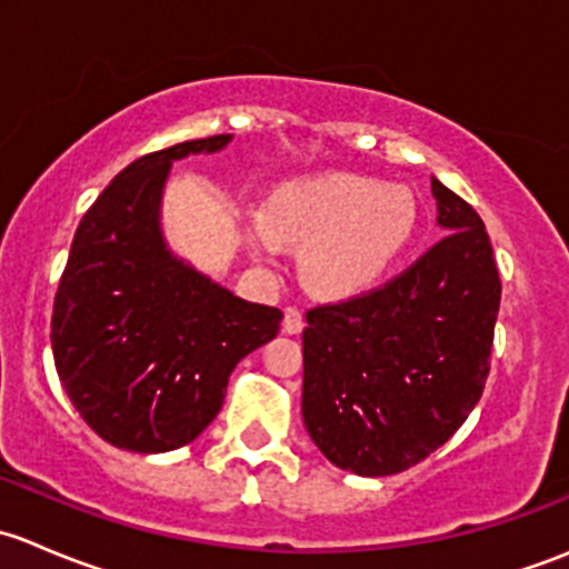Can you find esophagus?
<instances>
[{"label":"esophagus","mask_w":569,"mask_h":569,"mask_svg":"<svg viewBox=\"0 0 569 569\" xmlns=\"http://www.w3.org/2000/svg\"><path fill=\"white\" fill-rule=\"evenodd\" d=\"M302 327H306V321H302V313L297 311V308H286L283 330L289 332V336H297V332H302Z\"/></svg>","instance_id":"esophagus-1"}]
</instances>
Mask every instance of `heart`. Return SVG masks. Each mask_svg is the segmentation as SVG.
<instances>
[{"instance_id":"obj_1","label":"heart","mask_w":569,"mask_h":569,"mask_svg":"<svg viewBox=\"0 0 569 569\" xmlns=\"http://www.w3.org/2000/svg\"><path fill=\"white\" fill-rule=\"evenodd\" d=\"M252 228L258 252L274 239L302 250V280L321 297H355L375 289L410 248L418 200L401 183L358 173H319L280 183Z\"/></svg>"}]
</instances>
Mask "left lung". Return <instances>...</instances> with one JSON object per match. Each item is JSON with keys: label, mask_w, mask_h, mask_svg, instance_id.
<instances>
[{"label": "left lung", "mask_w": 569, "mask_h": 569, "mask_svg": "<svg viewBox=\"0 0 569 569\" xmlns=\"http://www.w3.org/2000/svg\"><path fill=\"white\" fill-rule=\"evenodd\" d=\"M446 233L407 272L308 311L302 421L321 455L358 476L427 460L485 391L501 278L485 222L432 178Z\"/></svg>", "instance_id": "left-lung-1"}]
</instances>
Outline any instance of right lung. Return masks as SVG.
Here are the masks:
<instances>
[{"mask_svg": "<svg viewBox=\"0 0 569 569\" xmlns=\"http://www.w3.org/2000/svg\"><path fill=\"white\" fill-rule=\"evenodd\" d=\"M231 134L178 142L120 170L73 233L51 313L68 399L107 443L162 455L220 412L228 377L272 341L283 313L248 302L178 258L162 233L170 168Z\"/></svg>", "mask_w": 569, "mask_h": 569, "instance_id": "add662e5", "label": "right lung"}]
</instances>
